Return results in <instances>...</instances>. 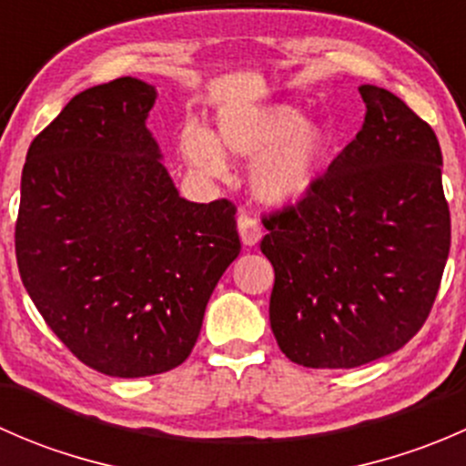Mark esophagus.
I'll return each instance as SVG.
<instances>
[{"label":"esophagus","instance_id":"obj_1","mask_svg":"<svg viewBox=\"0 0 466 466\" xmlns=\"http://www.w3.org/2000/svg\"><path fill=\"white\" fill-rule=\"evenodd\" d=\"M238 234H241L243 246H257L261 238L259 220L250 214H238Z\"/></svg>","mask_w":466,"mask_h":466}]
</instances>
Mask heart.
<instances>
[{"label":"heart","instance_id":"1","mask_svg":"<svg viewBox=\"0 0 466 466\" xmlns=\"http://www.w3.org/2000/svg\"><path fill=\"white\" fill-rule=\"evenodd\" d=\"M220 147L232 157H255L250 187L261 203L289 205L311 189L329 137L290 106H228L216 115V137L200 126H187L180 133L187 162L209 176L228 171Z\"/></svg>","mask_w":466,"mask_h":466}]
</instances>
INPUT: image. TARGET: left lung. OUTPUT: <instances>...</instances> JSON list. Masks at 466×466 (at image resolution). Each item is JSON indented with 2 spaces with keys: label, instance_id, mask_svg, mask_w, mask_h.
Here are the masks:
<instances>
[{
  "label": "left lung",
  "instance_id": "8db88e82",
  "mask_svg": "<svg viewBox=\"0 0 466 466\" xmlns=\"http://www.w3.org/2000/svg\"><path fill=\"white\" fill-rule=\"evenodd\" d=\"M356 139L295 205L263 214L275 268L270 327L304 368H359L429 318L451 248L441 150L399 96L360 86Z\"/></svg>",
  "mask_w": 466,
  "mask_h": 466
}]
</instances>
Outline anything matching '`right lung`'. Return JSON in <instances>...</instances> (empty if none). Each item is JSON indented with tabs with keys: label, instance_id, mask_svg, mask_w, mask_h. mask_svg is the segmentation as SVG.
Segmentation results:
<instances>
[{
	"label": "right lung",
	"instance_id": "add662e5",
	"mask_svg": "<svg viewBox=\"0 0 466 466\" xmlns=\"http://www.w3.org/2000/svg\"><path fill=\"white\" fill-rule=\"evenodd\" d=\"M137 78L76 94L22 168V284L81 363L139 379L185 363L220 275L241 252L228 198H180L146 128Z\"/></svg>",
	"mask_w": 466,
	"mask_h": 466
}]
</instances>
